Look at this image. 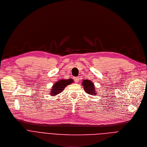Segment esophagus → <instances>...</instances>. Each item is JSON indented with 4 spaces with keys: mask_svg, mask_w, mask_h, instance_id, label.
Segmentation results:
<instances>
[{
    "mask_svg": "<svg viewBox=\"0 0 147 147\" xmlns=\"http://www.w3.org/2000/svg\"><path fill=\"white\" fill-rule=\"evenodd\" d=\"M74 80H75V82L76 83H78V82H79V79L78 77H75V78H74Z\"/></svg>",
    "mask_w": 147,
    "mask_h": 147,
    "instance_id": "esophagus-1",
    "label": "esophagus"
}]
</instances>
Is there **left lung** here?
Here are the masks:
<instances>
[{"instance_id":"obj_1","label":"left lung","mask_w":147,"mask_h":147,"mask_svg":"<svg viewBox=\"0 0 147 147\" xmlns=\"http://www.w3.org/2000/svg\"><path fill=\"white\" fill-rule=\"evenodd\" d=\"M82 85L84 88V91L90 95H94L97 94V92L95 89V86L94 83L90 80L88 79H83Z\"/></svg>"}]
</instances>
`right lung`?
I'll list each match as a JSON object with an SVG mask.
<instances>
[{
    "label": "right lung",
    "mask_w": 147,
    "mask_h": 147,
    "mask_svg": "<svg viewBox=\"0 0 147 147\" xmlns=\"http://www.w3.org/2000/svg\"><path fill=\"white\" fill-rule=\"evenodd\" d=\"M74 82V80L71 78L69 79H60L53 85L51 90L49 92L50 95L51 96H55L60 94L64 90L67 85L71 84Z\"/></svg>",
    "instance_id": "add662e5"
}]
</instances>
